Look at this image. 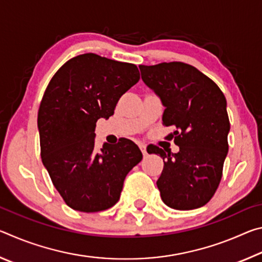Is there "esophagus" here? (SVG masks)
<instances>
[{
    "mask_svg": "<svg viewBox=\"0 0 262 262\" xmlns=\"http://www.w3.org/2000/svg\"><path fill=\"white\" fill-rule=\"evenodd\" d=\"M139 147H140V149H141L142 154H143L144 156H145V155H147V145L143 144V143H140V144H139Z\"/></svg>",
    "mask_w": 262,
    "mask_h": 262,
    "instance_id": "esophagus-1",
    "label": "esophagus"
}]
</instances>
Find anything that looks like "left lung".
I'll use <instances>...</instances> for the list:
<instances>
[{
    "instance_id": "8db88e82",
    "label": "left lung",
    "mask_w": 262,
    "mask_h": 262,
    "mask_svg": "<svg viewBox=\"0 0 262 262\" xmlns=\"http://www.w3.org/2000/svg\"><path fill=\"white\" fill-rule=\"evenodd\" d=\"M140 70L165 107L163 125L174 127L170 136L179 147L177 154L148 150L164 161L157 180L162 200L177 210L205 206L219 187L229 150L227 99L215 82L183 62L140 66Z\"/></svg>"
}]
</instances>
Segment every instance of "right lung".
<instances>
[{
	"instance_id": "right-lung-1",
	"label": "right lung",
	"mask_w": 262,
	"mask_h": 262,
	"mask_svg": "<svg viewBox=\"0 0 262 262\" xmlns=\"http://www.w3.org/2000/svg\"><path fill=\"white\" fill-rule=\"evenodd\" d=\"M140 79L135 64L86 53L66 62L51 79L38 112L41 159L52 183L75 210L113 207L123 181L142 159L130 140L95 148L98 119L113 115L120 97Z\"/></svg>"
}]
</instances>
